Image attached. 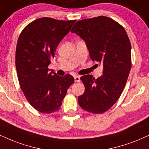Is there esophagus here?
Instances as JSON below:
<instances>
[{"label":"esophagus","mask_w":149,"mask_h":149,"mask_svg":"<svg viewBox=\"0 0 149 149\" xmlns=\"http://www.w3.org/2000/svg\"><path fill=\"white\" fill-rule=\"evenodd\" d=\"M74 81L75 82H79L80 81V77L79 76H74Z\"/></svg>","instance_id":"1"}]
</instances>
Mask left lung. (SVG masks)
<instances>
[{"mask_svg":"<svg viewBox=\"0 0 149 149\" xmlns=\"http://www.w3.org/2000/svg\"><path fill=\"white\" fill-rule=\"evenodd\" d=\"M85 41L93 61L103 64L95 79L84 75L85 92L78 97L81 108L93 114L109 110L118 100L131 68V45L124 27L107 16L79 21L71 30Z\"/></svg>","mask_w":149,"mask_h":149,"instance_id":"1","label":"left lung"}]
</instances>
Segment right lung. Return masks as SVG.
Masks as SVG:
<instances>
[{
  "label": "right lung",
  "instance_id": "1",
  "mask_svg": "<svg viewBox=\"0 0 149 149\" xmlns=\"http://www.w3.org/2000/svg\"><path fill=\"white\" fill-rule=\"evenodd\" d=\"M76 20L43 17L22 30L16 49V68L20 87L33 108L43 113L58 111L67 90L74 82L72 75L49 72L58 43Z\"/></svg>",
  "mask_w": 149,
  "mask_h": 149
}]
</instances>
